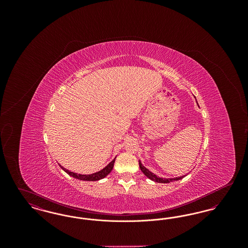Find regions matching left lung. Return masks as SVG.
Wrapping results in <instances>:
<instances>
[{
  "label": "left lung",
  "instance_id": "obj_1",
  "mask_svg": "<svg viewBox=\"0 0 248 248\" xmlns=\"http://www.w3.org/2000/svg\"><path fill=\"white\" fill-rule=\"evenodd\" d=\"M140 167L141 169L143 174L146 176V177H149L150 179L154 180L155 182H158V183H169L171 181H174V180H178V179H181L184 177H176V178H162V177H157L156 175H154V173H152L150 170H148L145 166L142 165L140 161Z\"/></svg>",
  "mask_w": 248,
  "mask_h": 248
}]
</instances>
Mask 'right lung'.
<instances>
[{"label": "right lung", "instance_id": "right-lung-1", "mask_svg": "<svg viewBox=\"0 0 248 248\" xmlns=\"http://www.w3.org/2000/svg\"><path fill=\"white\" fill-rule=\"evenodd\" d=\"M114 162H115V158H114L108 165H107L105 168H103V169L100 170L99 172H96V173L91 174V175L76 174V173L71 172V171H69L68 169L62 167L61 165H60V166H61V168H62L67 174H69V175L72 177H75V178H78V179H81V180H86V181H95V180H99V179H101V178H104V177H107V176L110 173V171H111L112 168H113Z\"/></svg>", "mask_w": 248, "mask_h": 248}]
</instances>
